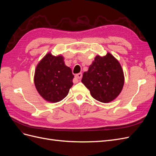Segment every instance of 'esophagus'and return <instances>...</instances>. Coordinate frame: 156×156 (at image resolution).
Segmentation results:
<instances>
[{
  "mask_svg": "<svg viewBox=\"0 0 156 156\" xmlns=\"http://www.w3.org/2000/svg\"><path fill=\"white\" fill-rule=\"evenodd\" d=\"M83 77V75L81 73H77L75 75V77L77 79H81Z\"/></svg>",
  "mask_w": 156,
  "mask_h": 156,
  "instance_id": "34e87169",
  "label": "esophagus"
}]
</instances>
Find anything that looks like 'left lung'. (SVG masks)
Returning a JSON list of instances; mask_svg holds the SVG:
<instances>
[{
	"mask_svg": "<svg viewBox=\"0 0 156 156\" xmlns=\"http://www.w3.org/2000/svg\"><path fill=\"white\" fill-rule=\"evenodd\" d=\"M81 82L95 100L108 103L121 92L124 75L120 62L107 53L104 56H96L88 70L84 72Z\"/></svg>",
	"mask_w": 156,
	"mask_h": 156,
	"instance_id": "obj_1",
	"label": "left lung"
}]
</instances>
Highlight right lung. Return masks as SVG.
Segmentation results:
<instances>
[{"label": "right lung", "mask_w": 156, "mask_h": 156, "mask_svg": "<svg viewBox=\"0 0 156 156\" xmlns=\"http://www.w3.org/2000/svg\"><path fill=\"white\" fill-rule=\"evenodd\" d=\"M74 75L66 66L62 55L47 54L37 65L34 82L37 91L45 100L58 102L66 96L73 86Z\"/></svg>", "instance_id": "add662e5"}]
</instances>
